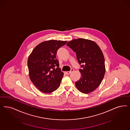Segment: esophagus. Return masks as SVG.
<instances>
[{
  "mask_svg": "<svg viewBox=\"0 0 130 130\" xmlns=\"http://www.w3.org/2000/svg\"><path fill=\"white\" fill-rule=\"evenodd\" d=\"M73 71H74V69H72L71 70V71H68V72H65V73L68 74V75H69V74H70V73H71L72 72H73Z\"/></svg>",
  "mask_w": 130,
  "mask_h": 130,
  "instance_id": "1",
  "label": "esophagus"
}]
</instances>
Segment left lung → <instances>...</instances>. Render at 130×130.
Wrapping results in <instances>:
<instances>
[{"label":"left lung","mask_w":130,"mask_h":130,"mask_svg":"<svg viewBox=\"0 0 130 130\" xmlns=\"http://www.w3.org/2000/svg\"><path fill=\"white\" fill-rule=\"evenodd\" d=\"M67 45L76 53L81 78L75 82L80 92L88 94L100 85L105 73V59L99 45L94 42L78 38L70 41Z\"/></svg>","instance_id":"left-lung-1"}]
</instances>
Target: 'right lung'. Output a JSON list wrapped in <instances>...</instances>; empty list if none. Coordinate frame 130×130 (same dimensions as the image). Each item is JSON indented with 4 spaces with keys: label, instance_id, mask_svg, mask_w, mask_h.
Listing matches in <instances>:
<instances>
[{
    "label": "right lung",
    "instance_id": "obj_1",
    "mask_svg": "<svg viewBox=\"0 0 130 130\" xmlns=\"http://www.w3.org/2000/svg\"><path fill=\"white\" fill-rule=\"evenodd\" d=\"M67 41H46L33 49L27 65L31 82L43 93H50L59 86L64 73L56 59L57 51Z\"/></svg>",
    "mask_w": 130,
    "mask_h": 130
}]
</instances>
